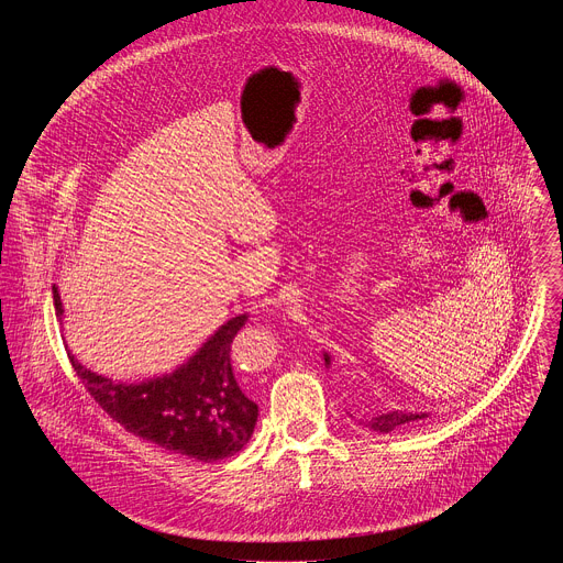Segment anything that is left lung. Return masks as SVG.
Instances as JSON below:
<instances>
[{"mask_svg":"<svg viewBox=\"0 0 563 563\" xmlns=\"http://www.w3.org/2000/svg\"><path fill=\"white\" fill-rule=\"evenodd\" d=\"M325 363L330 365V356L325 354ZM428 415L426 412H421V415H406V412H398V410H394V412H387V415H376V417H372V421L367 423L374 432H383V434H387V432H391L394 428H398V426H406V423H412V421H421V419H426Z\"/></svg>","mask_w":563,"mask_h":563,"instance_id":"8db88e82","label":"left lung"}]
</instances>
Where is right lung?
<instances>
[{"instance_id":"right-lung-1","label":"right lung","mask_w":563,"mask_h":563,"mask_svg":"<svg viewBox=\"0 0 563 563\" xmlns=\"http://www.w3.org/2000/svg\"><path fill=\"white\" fill-rule=\"evenodd\" d=\"M53 302L62 300L53 285ZM247 323L240 313L227 323L176 372L142 383H120L100 376L68 354L96 404L126 432L165 450L218 461L243 450L258 421V406L245 394L231 367V343Z\"/></svg>"}]
</instances>
